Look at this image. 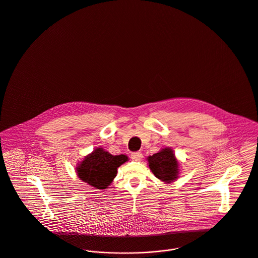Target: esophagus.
<instances>
[{
  "mask_svg": "<svg viewBox=\"0 0 258 258\" xmlns=\"http://www.w3.org/2000/svg\"><path fill=\"white\" fill-rule=\"evenodd\" d=\"M131 158L134 160V161H141L142 158H143V154L141 152H137V153H133L131 155Z\"/></svg>",
  "mask_w": 258,
  "mask_h": 258,
  "instance_id": "esophagus-1",
  "label": "esophagus"
}]
</instances>
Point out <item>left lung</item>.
I'll return each instance as SVG.
<instances>
[{
  "label": "left lung",
  "instance_id": "8db88e82",
  "mask_svg": "<svg viewBox=\"0 0 258 258\" xmlns=\"http://www.w3.org/2000/svg\"><path fill=\"white\" fill-rule=\"evenodd\" d=\"M148 159L151 170L161 181L169 183L178 177V162L171 149L165 148Z\"/></svg>",
  "mask_w": 258,
  "mask_h": 258
}]
</instances>
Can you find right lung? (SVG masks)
I'll use <instances>...</instances> for the list:
<instances>
[{
  "mask_svg": "<svg viewBox=\"0 0 258 258\" xmlns=\"http://www.w3.org/2000/svg\"><path fill=\"white\" fill-rule=\"evenodd\" d=\"M128 160L126 155H112L96 149L76 168L78 177L97 189H106L117 174V168Z\"/></svg>",
  "mask_w": 258,
  "mask_h": 258,
  "instance_id": "obj_1",
  "label": "right lung"
}]
</instances>
